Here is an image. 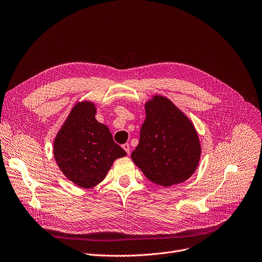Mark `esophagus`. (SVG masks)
I'll list each match as a JSON object with an SVG mask.
<instances>
[{
  "label": "esophagus",
  "instance_id": "34e87169",
  "mask_svg": "<svg viewBox=\"0 0 262 262\" xmlns=\"http://www.w3.org/2000/svg\"><path fill=\"white\" fill-rule=\"evenodd\" d=\"M122 148L124 149V151H126L128 155H130V145L129 144H123Z\"/></svg>",
  "mask_w": 262,
  "mask_h": 262
}]
</instances>
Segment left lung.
<instances>
[{
  "mask_svg": "<svg viewBox=\"0 0 262 262\" xmlns=\"http://www.w3.org/2000/svg\"><path fill=\"white\" fill-rule=\"evenodd\" d=\"M144 106L146 118L132 161L149 180L164 188L186 181L202 156L194 123L162 95H154Z\"/></svg>",
  "mask_w": 262,
  "mask_h": 262,
  "instance_id": "obj_1",
  "label": "left lung"
}]
</instances>
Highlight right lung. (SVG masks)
<instances>
[{
  "instance_id": "add662e5",
  "label": "right lung",
  "mask_w": 262,
  "mask_h": 262,
  "mask_svg": "<svg viewBox=\"0 0 262 262\" xmlns=\"http://www.w3.org/2000/svg\"><path fill=\"white\" fill-rule=\"evenodd\" d=\"M96 103L77 102L61 124L53 143V156L63 175L82 189L100 183L114 161L127 152L113 141L110 129L99 122Z\"/></svg>"
}]
</instances>
